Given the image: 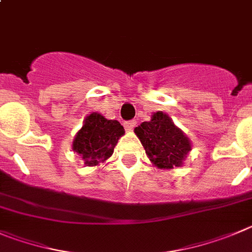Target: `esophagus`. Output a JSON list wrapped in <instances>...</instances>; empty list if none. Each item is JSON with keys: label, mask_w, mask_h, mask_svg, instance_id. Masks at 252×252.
I'll return each instance as SVG.
<instances>
[{"label": "esophagus", "mask_w": 252, "mask_h": 252, "mask_svg": "<svg viewBox=\"0 0 252 252\" xmlns=\"http://www.w3.org/2000/svg\"><path fill=\"white\" fill-rule=\"evenodd\" d=\"M134 126H135V121H128L124 123V128H126V130H133Z\"/></svg>", "instance_id": "1"}]
</instances>
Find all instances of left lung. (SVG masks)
Returning a JSON list of instances; mask_svg holds the SVG:
<instances>
[{
  "mask_svg": "<svg viewBox=\"0 0 252 252\" xmlns=\"http://www.w3.org/2000/svg\"><path fill=\"white\" fill-rule=\"evenodd\" d=\"M134 131L142 142L148 158L160 169L180 166L191 150L190 140L161 112L154 113L152 121L143 122Z\"/></svg>",
  "mask_w": 252,
  "mask_h": 252,
  "instance_id": "obj_1",
  "label": "left lung"
}]
</instances>
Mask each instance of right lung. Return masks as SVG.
Masks as SVG:
<instances>
[{"label": "right lung", "instance_id": "1", "mask_svg": "<svg viewBox=\"0 0 252 252\" xmlns=\"http://www.w3.org/2000/svg\"><path fill=\"white\" fill-rule=\"evenodd\" d=\"M126 133L121 123L108 121L98 113H92L77 133L73 150L84 160V165H98L113 154L119 138Z\"/></svg>", "mask_w": 252, "mask_h": 252}]
</instances>
